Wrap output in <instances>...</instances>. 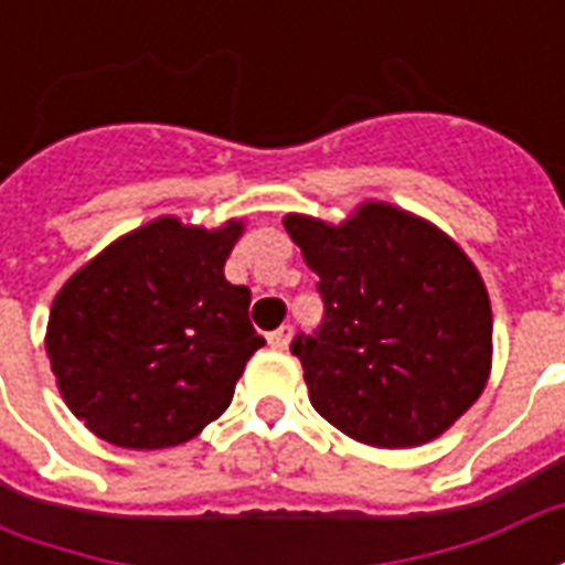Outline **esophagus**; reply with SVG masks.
I'll return each instance as SVG.
<instances>
[{"label":"esophagus","instance_id":"1","mask_svg":"<svg viewBox=\"0 0 565 565\" xmlns=\"http://www.w3.org/2000/svg\"><path fill=\"white\" fill-rule=\"evenodd\" d=\"M290 335H294V327H278L275 332H269V344L271 348H278V351H284V348L290 344Z\"/></svg>","mask_w":565,"mask_h":565}]
</instances>
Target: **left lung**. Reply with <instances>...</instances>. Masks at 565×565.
<instances>
[{
  "instance_id": "obj_1",
  "label": "left lung",
  "mask_w": 565,
  "mask_h": 565,
  "mask_svg": "<svg viewBox=\"0 0 565 565\" xmlns=\"http://www.w3.org/2000/svg\"><path fill=\"white\" fill-rule=\"evenodd\" d=\"M323 320L296 335L311 405L344 436L415 448L441 436L481 396L493 315L481 275L433 223L366 202L332 226L287 214Z\"/></svg>"
}]
</instances>
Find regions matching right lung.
I'll use <instances>...</instances> for the list:
<instances>
[{"label":"right lung","instance_id":"obj_1","mask_svg":"<svg viewBox=\"0 0 565 565\" xmlns=\"http://www.w3.org/2000/svg\"><path fill=\"white\" fill-rule=\"evenodd\" d=\"M245 230L157 217L117 238L56 294L47 356L72 415L117 448H172L230 408L266 339L250 290L223 278Z\"/></svg>","mask_w":565,"mask_h":565}]
</instances>
